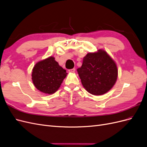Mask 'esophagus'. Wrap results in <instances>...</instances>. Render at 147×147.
<instances>
[{
	"label": "esophagus",
	"instance_id": "1",
	"mask_svg": "<svg viewBox=\"0 0 147 147\" xmlns=\"http://www.w3.org/2000/svg\"><path fill=\"white\" fill-rule=\"evenodd\" d=\"M69 72L70 73H74L75 72V69L74 68L72 69H70V70H69Z\"/></svg>",
	"mask_w": 147,
	"mask_h": 147
}]
</instances>
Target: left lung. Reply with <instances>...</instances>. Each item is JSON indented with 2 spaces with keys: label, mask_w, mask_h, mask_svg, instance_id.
I'll list each match as a JSON object with an SVG mask.
<instances>
[{
  "label": "left lung",
  "mask_w": 147,
  "mask_h": 147,
  "mask_svg": "<svg viewBox=\"0 0 147 147\" xmlns=\"http://www.w3.org/2000/svg\"><path fill=\"white\" fill-rule=\"evenodd\" d=\"M77 72L84 88L95 96H100L109 91L118 78L116 63L101 49L88 53L84 57L83 64Z\"/></svg>",
  "instance_id": "1"
}]
</instances>
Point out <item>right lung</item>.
Wrapping results in <instances>:
<instances>
[{
	"instance_id": "1",
	"label": "right lung",
	"mask_w": 147,
	"mask_h": 147,
	"mask_svg": "<svg viewBox=\"0 0 147 147\" xmlns=\"http://www.w3.org/2000/svg\"><path fill=\"white\" fill-rule=\"evenodd\" d=\"M67 73L53 56L40 61L35 64L32 72V81L38 90L52 94L60 88Z\"/></svg>"
}]
</instances>
